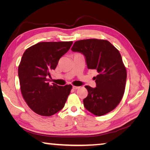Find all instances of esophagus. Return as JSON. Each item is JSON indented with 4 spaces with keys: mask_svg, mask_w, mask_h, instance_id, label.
<instances>
[{
    "mask_svg": "<svg viewBox=\"0 0 150 150\" xmlns=\"http://www.w3.org/2000/svg\"><path fill=\"white\" fill-rule=\"evenodd\" d=\"M79 88V87H77V86H73V88L74 90L77 89V88Z\"/></svg>",
    "mask_w": 150,
    "mask_h": 150,
    "instance_id": "34e87169",
    "label": "esophagus"
}]
</instances>
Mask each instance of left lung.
Returning a JSON list of instances; mask_svg holds the SVG:
<instances>
[{"instance_id":"1","label":"left lung","mask_w":150,"mask_h":150,"mask_svg":"<svg viewBox=\"0 0 150 150\" xmlns=\"http://www.w3.org/2000/svg\"><path fill=\"white\" fill-rule=\"evenodd\" d=\"M71 50L82 54L88 69L98 73L94 77L96 87L85 86V108L98 116L110 112L120 103L126 86V69L119 51L107 40L98 39L75 42Z\"/></svg>"}]
</instances>
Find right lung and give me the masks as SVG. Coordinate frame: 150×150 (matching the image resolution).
Masks as SVG:
<instances>
[{"mask_svg": "<svg viewBox=\"0 0 150 150\" xmlns=\"http://www.w3.org/2000/svg\"><path fill=\"white\" fill-rule=\"evenodd\" d=\"M73 42H40L25 51L18 67L20 89L35 113L50 116L64 107L72 85H50V71L68 52Z\"/></svg>", "mask_w": 150, "mask_h": 150, "instance_id": "add662e5", "label": "right lung"}]
</instances>
